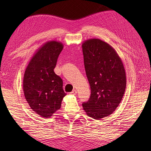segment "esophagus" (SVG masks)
I'll use <instances>...</instances> for the list:
<instances>
[{
    "label": "esophagus",
    "mask_w": 151,
    "mask_h": 151,
    "mask_svg": "<svg viewBox=\"0 0 151 151\" xmlns=\"http://www.w3.org/2000/svg\"><path fill=\"white\" fill-rule=\"evenodd\" d=\"M76 93H77V91H76V90H73L70 93V95H76Z\"/></svg>",
    "instance_id": "1"
}]
</instances>
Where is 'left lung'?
I'll return each instance as SVG.
<instances>
[{
	"instance_id": "left-lung-1",
	"label": "left lung",
	"mask_w": 151,
	"mask_h": 151,
	"mask_svg": "<svg viewBox=\"0 0 151 151\" xmlns=\"http://www.w3.org/2000/svg\"><path fill=\"white\" fill-rule=\"evenodd\" d=\"M82 47L91 88L90 97L82 106L88 116L99 120L111 115L120 104L126 89V73L121 58L108 43L89 39Z\"/></svg>"
}]
</instances>
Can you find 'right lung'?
I'll return each mask as SVG.
<instances>
[{
	"instance_id": "add662e5",
	"label": "right lung",
	"mask_w": 151,
	"mask_h": 151,
	"mask_svg": "<svg viewBox=\"0 0 151 151\" xmlns=\"http://www.w3.org/2000/svg\"><path fill=\"white\" fill-rule=\"evenodd\" d=\"M63 48L60 41H48L32 57L24 71L25 99L32 110L43 118L51 117L58 110L66 95L62 79L54 72Z\"/></svg>"
}]
</instances>
